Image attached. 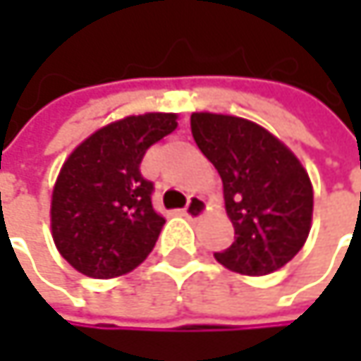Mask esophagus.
<instances>
[{"mask_svg": "<svg viewBox=\"0 0 361 361\" xmlns=\"http://www.w3.org/2000/svg\"><path fill=\"white\" fill-rule=\"evenodd\" d=\"M204 209H207L204 198H202V196L192 194V196L188 198V204L183 207V215H185L188 219H198V217L204 213Z\"/></svg>", "mask_w": 361, "mask_h": 361, "instance_id": "1", "label": "esophagus"}]
</instances>
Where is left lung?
I'll use <instances>...</instances> for the list:
<instances>
[{
    "label": "left lung",
    "mask_w": 361,
    "mask_h": 361,
    "mask_svg": "<svg viewBox=\"0 0 361 361\" xmlns=\"http://www.w3.org/2000/svg\"><path fill=\"white\" fill-rule=\"evenodd\" d=\"M192 137L224 181L234 243L215 259L232 271L265 276L307 240L314 190L297 157L269 131L240 116L194 112Z\"/></svg>",
    "instance_id": "obj_1"
}]
</instances>
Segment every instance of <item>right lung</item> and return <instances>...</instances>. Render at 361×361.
Instances as JSON below:
<instances>
[{
  "instance_id": "add662e5",
  "label": "right lung",
  "mask_w": 361,
  "mask_h": 361,
  "mask_svg": "<svg viewBox=\"0 0 361 361\" xmlns=\"http://www.w3.org/2000/svg\"><path fill=\"white\" fill-rule=\"evenodd\" d=\"M176 127L171 112L127 116L98 129L62 165L51 194V236L77 271L123 276L154 249L165 217L152 207L154 183L140 165Z\"/></svg>"
}]
</instances>
